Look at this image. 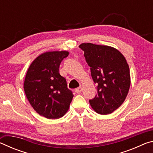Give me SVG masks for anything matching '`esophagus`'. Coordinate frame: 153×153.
Wrapping results in <instances>:
<instances>
[{"label":"esophagus","instance_id":"34e87169","mask_svg":"<svg viewBox=\"0 0 153 153\" xmlns=\"http://www.w3.org/2000/svg\"><path fill=\"white\" fill-rule=\"evenodd\" d=\"M82 87L79 86V88H77L75 90V92H76V93H77V94H80V93L82 92Z\"/></svg>","mask_w":153,"mask_h":153}]
</instances>
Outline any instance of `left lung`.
Instances as JSON below:
<instances>
[{
    "label": "left lung",
    "instance_id": "left-lung-1",
    "mask_svg": "<svg viewBox=\"0 0 153 153\" xmlns=\"http://www.w3.org/2000/svg\"><path fill=\"white\" fill-rule=\"evenodd\" d=\"M92 79L97 85V94L90 104L100 115L113 113L126 100L130 87L129 68L124 56L111 46L82 43Z\"/></svg>",
    "mask_w": 153,
    "mask_h": 153
}]
</instances>
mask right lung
<instances>
[{
	"mask_svg": "<svg viewBox=\"0 0 153 153\" xmlns=\"http://www.w3.org/2000/svg\"><path fill=\"white\" fill-rule=\"evenodd\" d=\"M68 55L69 52L64 51L42 53L27 71L24 85L25 95L33 109L46 118L63 117L74 97L65 78L59 71L61 61Z\"/></svg>",
	"mask_w": 153,
	"mask_h": 153,
	"instance_id": "right-lung-1",
	"label": "right lung"
}]
</instances>
